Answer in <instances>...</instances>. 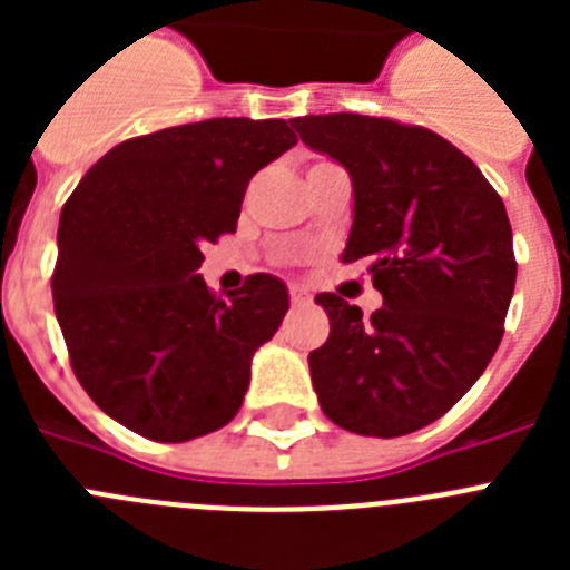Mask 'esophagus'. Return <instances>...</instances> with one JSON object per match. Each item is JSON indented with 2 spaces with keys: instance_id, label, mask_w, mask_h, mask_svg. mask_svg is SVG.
Wrapping results in <instances>:
<instances>
[{
  "instance_id": "34e87169",
  "label": "esophagus",
  "mask_w": 570,
  "mask_h": 570,
  "mask_svg": "<svg viewBox=\"0 0 570 570\" xmlns=\"http://www.w3.org/2000/svg\"><path fill=\"white\" fill-rule=\"evenodd\" d=\"M311 302V294L305 288H299V285H291V305H296V308H299V305H308Z\"/></svg>"
}]
</instances>
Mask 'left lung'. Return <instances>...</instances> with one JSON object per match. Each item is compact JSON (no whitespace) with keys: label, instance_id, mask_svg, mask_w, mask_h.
Wrapping results in <instances>:
<instances>
[{"label":"left lung","instance_id":"left-lung-1","mask_svg":"<svg viewBox=\"0 0 570 570\" xmlns=\"http://www.w3.org/2000/svg\"><path fill=\"white\" fill-rule=\"evenodd\" d=\"M354 185L342 262H362L382 308L316 294L331 320L311 380L334 425L402 436L465 396L500 347L517 282L500 194L460 148L420 125L360 114L291 119Z\"/></svg>","mask_w":570,"mask_h":570}]
</instances>
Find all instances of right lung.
Listing matches in <instances>:
<instances>
[{
	"instance_id": "right-lung-1",
	"label": "right lung",
	"mask_w": 570,
	"mask_h": 570,
	"mask_svg": "<svg viewBox=\"0 0 570 570\" xmlns=\"http://www.w3.org/2000/svg\"><path fill=\"white\" fill-rule=\"evenodd\" d=\"M296 145L285 119H205L116 145L59 216L53 308L73 374L110 420L154 442L228 425L250 360L288 314L254 274L210 294L203 245L234 234L250 176Z\"/></svg>"
}]
</instances>
